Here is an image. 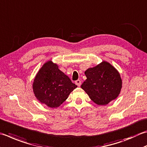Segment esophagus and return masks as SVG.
Here are the masks:
<instances>
[{
	"mask_svg": "<svg viewBox=\"0 0 147 147\" xmlns=\"http://www.w3.org/2000/svg\"><path fill=\"white\" fill-rule=\"evenodd\" d=\"M75 83H76V85H77L78 87H80V86L81 85V80H76V81L75 82Z\"/></svg>",
	"mask_w": 147,
	"mask_h": 147,
	"instance_id": "esophagus-1",
	"label": "esophagus"
}]
</instances>
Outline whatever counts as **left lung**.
<instances>
[{
	"instance_id": "8db88e82",
	"label": "left lung",
	"mask_w": 147,
	"mask_h": 147,
	"mask_svg": "<svg viewBox=\"0 0 147 147\" xmlns=\"http://www.w3.org/2000/svg\"><path fill=\"white\" fill-rule=\"evenodd\" d=\"M87 80L81 87L90 99L98 105H106L120 94L122 80L120 74L106 62L85 72Z\"/></svg>"
}]
</instances>
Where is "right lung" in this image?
Segmentation results:
<instances>
[{
	"label": "right lung",
	"instance_id": "1",
	"mask_svg": "<svg viewBox=\"0 0 147 147\" xmlns=\"http://www.w3.org/2000/svg\"><path fill=\"white\" fill-rule=\"evenodd\" d=\"M77 87L69 78L49 61L42 66L34 80L33 90L37 99L50 108H57Z\"/></svg>",
	"mask_w": 147,
	"mask_h": 147
}]
</instances>
